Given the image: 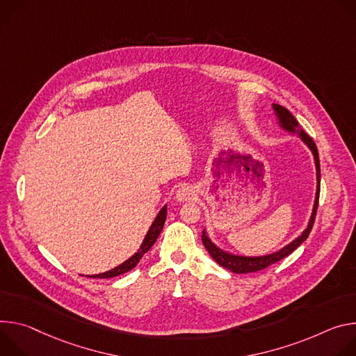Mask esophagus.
Listing matches in <instances>:
<instances>
[{"instance_id":"34e87169","label":"esophagus","mask_w":356,"mask_h":356,"mask_svg":"<svg viewBox=\"0 0 356 356\" xmlns=\"http://www.w3.org/2000/svg\"><path fill=\"white\" fill-rule=\"evenodd\" d=\"M195 196H196V192L192 186L182 185L181 188H178V191L175 193V200L178 202H186V201H192Z\"/></svg>"}]
</instances>
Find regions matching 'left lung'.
Segmentation results:
<instances>
[{
    "instance_id": "8db88e82",
    "label": "left lung",
    "mask_w": 356,
    "mask_h": 356,
    "mask_svg": "<svg viewBox=\"0 0 356 356\" xmlns=\"http://www.w3.org/2000/svg\"><path fill=\"white\" fill-rule=\"evenodd\" d=\"M273 113L275 115V122H277L279 127L289 133V134H297V137L308 147V149L311 151L312 156H314V164H315V175H317V189H315V198H314V205H312V212L311 216L308 219L307 227L301 232L300 236L294 241H291L289 245H286L284 248L279 249L277 252H273L268 254H263V256H242V254H233L230 252H226L223 249H220L219 246H216L212 239L209 238V234L207 232V229H204L202 232V242L204 246L207 248V250L209 252V254L212 256V259L222 267L230 270L232 273H238V274H243V273H253V271H259L263 270L266 267H268L270 264L279 261L282 259H284L286 256H289L291 252H294L307 238L312 229L314 220H315V213H317V208H318V198H320V182H321V171H320V158H318V149L315 143L312 141V138L305 134L300 127H298V122L296 120V117L283 106L280 104H271Z\"/></svg>"
}]
</instances>
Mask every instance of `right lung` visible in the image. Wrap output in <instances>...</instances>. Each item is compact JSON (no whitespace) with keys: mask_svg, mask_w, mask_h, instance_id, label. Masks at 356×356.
<instances>
[{"mask_svg":"<svg viewBox=\"0 0 356 356\" xmlns=\"http://www.w3.org/2000/svg\"><path fill=\"white\" fill-rule=\"evenodd\" d=\"M165 219H167V205H164L160 212L156 213L154 222L151 223L145 238L140 246V249L131 256L129 257L126 261H123L122 264H118L117 267L108 270V271H104V273H99V274H88L86 277H92V279H110V277H115V275H120V274H124L130 270H133L137 263L140 261V259L152 248V245L155 243V241L158 239V236H160L163 227H164V223H165Z\"/></svg>","mask_w":356,"mask_h":356,"instance_id":"1","label":"right lung"}]
</instances>
